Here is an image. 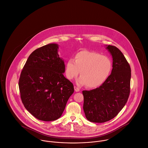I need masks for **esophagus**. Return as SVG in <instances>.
Instances as JSON below:
<instances>
[{"label": "esophagus", "instance_id": "esophagus-1", "mask_svg": "<svg viewBox=\"0 0 148 148\" xmlns=\"http://www.w3.org/2000/svg\"><path fill=\"white\" fill-rule=\"evenodd\" d=\"M74 90H75V91H76V92H78V91H80V89H79L78 87H77V86H74Z\"/></svg>", "mask_w": 148, "mask_h": 148}]
</instances>
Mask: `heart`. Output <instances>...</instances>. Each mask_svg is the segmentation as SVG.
Instances as JSON below:
<instances>
[{
	"label": "heart",
	"mask_w": 148,
	"mask_h": 148,
	"mask_svg": "<svg viewBox=\"0 0 148 148\" xmlns=\"http://www.w3.org/2000/svg\"><path fill=\"white\" fill-rule=\"evenodd\" d=\"M112 67V62L109 57L98 53L84 50L75 54L74 60H67L65 74L67 79H72L80 71L78 83L94 89L105 82L111 74Z\"/></svg>",
	"instance_id": "heart-1"
}]
</instances>
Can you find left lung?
<instances>
[{
  "mask_svg": "<svg viewBox=\"0 0 148 148\" xmlns=\"http://www.w3.org/2000/svg\"><path fill=\"white\" fill-rule=\"evenodd\" d=\"M113 57V69L99 88L84 90V110L89 121L102 123L114 118L127 101L130 91L131 69L117 47L109 45Z\"/></svg>",
  "mask_w": 148,
  "mask_h": 148,
  "instance_id": "8db88e82",
  "label": "left lung"
}]
</instances>
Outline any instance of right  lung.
<instances>
[{
    "instance_id": "right-lung-1",
    "label": "right lung",
    "mask_w": 148,
    "mask_h": 148,
    "mask_svg": "<svg viewBox=\"0 0 148 148\" xmlns=\"http://www.w3.org/2000/svg\"><path fill=\"white\" fill-rule=\"evenodd\" d=\"M58 49V45L53 43L34 50L19 79L21 98L25 108L43 121L58 119L74 91L73 84L63 74L64 62L59 57Z\"/></svg>"
}]
</instances>
